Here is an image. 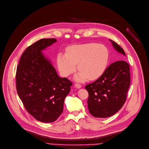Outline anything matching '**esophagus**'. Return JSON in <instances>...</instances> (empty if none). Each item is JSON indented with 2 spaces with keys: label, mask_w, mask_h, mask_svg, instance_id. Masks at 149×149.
Here are the masks:
<instances>
[{
  "label": "esophagus",
  "mask_w": 149,
  "mask_h": 149,
  "mask_svg": "<svg viewBox=\"0 0 149 149\" xmlns=\"http://www.w3.org/2000/svg\"><path fill=\"white\" fill-rule=\"evenodd\" d=\"M74 86H75L76 88H81V85L80 84H75Z\"/></svg>",
  "instance_id": "obj_1"
}]
</instances>
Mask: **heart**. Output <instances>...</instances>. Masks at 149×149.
<instances>
[{
	"instance_id": "b5f03b06",
	"label": "heart",
	"mask_w": 149,
	"mask_h": 149,
	"mask_svg": "<svg viewBox=\"0 0 149 149\" xmlns=\"http://www.w3.org/2000/svg\"><path fill=\"white\" fill-rule=\"evenodd\" d=\"M109 59V52L107 46L90 42L69 46L67 54H59L57 64L61 75L68 77L77 68L79 72L74 76L77 81L86 79L94 80L105 70Z\"/></svg>"
}]
</instances>
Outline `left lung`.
Wrapping results in <instances>:
<instances>
[{"label":"left lung","mask_w":149,"mask_h":149,"mask_svg":"<svg viewBox=\"0 0 149 149\" xmlns=\"http://www.w3.org/2000/svg\"><path fill=\"white\" fill-rule=\"evenodd\" d=\"M117 52L125 56L124 50L117 43L109 40ZM130 82L129 65L124 60L111 64L99 78L87 84V101L90 113L97 118L114 115L125 104Z\"/></svg>","instance_id":"left-lung-1"}]
</instances>
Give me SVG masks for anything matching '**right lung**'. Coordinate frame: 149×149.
I'll return each instance as SVG.
<instances>
[{
  "label": "right lung",
  "mask_w": 149,
  "mask_h": 149,
  "mask_svg": "<svg viewBox=\"0 0 149 149\" xmlns=\"http://www.w3.org/2000/svg\"><path fill=\"white\" fill-rule=\"evenodd\" d=\"M55 42V38H44L34 42L24 51L17 67L16 89L19 97L29 113L43 123L58 118L73 84L66 77H59L41 53Z\"/></svg>",
  "instance_id": "right-lung-1"
}]
</instances>
